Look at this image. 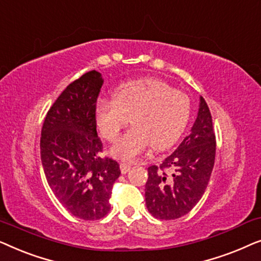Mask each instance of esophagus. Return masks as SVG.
<instances>
[{
	"mask_svg": "<svg viewBox=\"0 0 261 261\" xmlns=\"http://www.w3.org/2000/svg\"><path fill=\"white\" fill-rule=\"evenodd\" d=\"M120 169H121V173H122V174H126L127 172H129V170H130V165H129V164H126V163H121Z\"/></svg>",
	"mask_w": 261,
	"mask_h": 261,
	"instance_id": "obj_1",
	"label": "esophagus"
}]
</instances>
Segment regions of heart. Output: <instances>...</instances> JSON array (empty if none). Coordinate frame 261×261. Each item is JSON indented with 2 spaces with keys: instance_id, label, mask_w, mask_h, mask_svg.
Segmentation results:
<instances>
[{
  "instance_id": "1",
  "label": "heart",
  "mask_w": 261,
  "mask_h": 261,
  "mask_svg": "<svg viewBox=\"0 0 261 261\" xmlns=\"http://www.w3.org/2000/svg\"><path fill=\"white\" fill-rule=\"evenodd\" d=\"M191 114L188 95L166 82L148 78L127 82L116 89L115 98L96 105V123L106 139L114 141L133 116L134 127L115 142L114 156L132 162L149 146L167 148L183 133Z\"/></svg>"
}]
</instances>
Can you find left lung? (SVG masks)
Listing matches in <instances>:
<instances>
[{
    "instance_id": "obj_1",
    "label": "left lung",
    "mask_w": 261,
    "mask_h": 261,
    "mask_svg": "<svg viewBox=\"0 0 261 261\" xmlns=\"http://www.w3.org/2000/svg\"><path fill=\"white\" fill-rule=\"evenodd\" d=\"M215 152L212 114L201 96L197 117L188 137L159 167H148L145 187L148 212L159 220H176L187 215L208 187Z\"/></svg>"
}]
</instances>
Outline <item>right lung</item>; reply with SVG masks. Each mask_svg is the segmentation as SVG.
<instances>
[{"label": "right lung", "instance_id": "right-lung-1", "mask_svg": "<svg viewBox=\"0 0 261 261\" xmlns=\"http://www.w3.org/2000/svg\"><path fill=\"white\" fill-rule=\"evenodd\" d=\"M102 74L89 71L64 90L45 117L40 139L41 164L59 202L82 220H99L110 210L112 188L120 166L99 158L96 101Z\"/></svg>", "mask_w": 261, "mask_h": 261}]
</instances>
